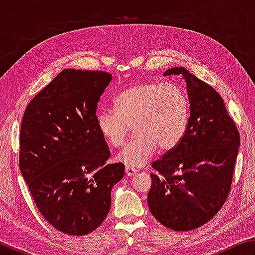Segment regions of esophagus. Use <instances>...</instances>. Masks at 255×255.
<instances>
[{
  "mask_svg": "<svg viewBox=\"0 0 255 255\" xmlns=\"http://www.w3.org/2000/svg\"><path fill=\"white\" fill-rule=\"evenodd\" d=\"M125 172H126V175H128V176H132V175H135V174H136L137 170L135 169V167H131V166H128V165H126V167H125Z\"/></svg>",
  "mask_w": 255,
  "mask_h": 255,
  "instance_id": "obj_1",
  "label": "esophagus"
}]
</instances>
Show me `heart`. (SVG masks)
<instances>
[{
    "mask_svg": "<svg viewBox=\"0 0 255 255\" xmlns=\"http://www.w3.org/2000/svg\"><path fill=\"white\" fill-rule=\"evenodd\" d=\"M115 105L117 111L101 108L98 111L97 126L108 143L119 147L133 125L136 137L116 156L126 165H144L157 147L174 148L187 130L189 101L175 83L137 82L117 94Z\"/></svg>",
    "mask_w": 255,
    "mask_h": 255,
    "instance_id": "1",
    "label": "heart"
}]
</instances>
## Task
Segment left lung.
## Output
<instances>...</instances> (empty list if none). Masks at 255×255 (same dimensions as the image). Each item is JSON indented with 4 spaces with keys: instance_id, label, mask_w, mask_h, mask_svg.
Listing matches in <instances>:
<instances>
[{
    "instance_id": "obj_1",
    "label": "left lung",
    "mask_w": 255,
    "mask_h": 255,
    "mask_svg": "<svg viewBox=\"0 0 255 255\" xmlns=\"http://www.w3.org/2000/svg\"><path fill=\"white\" fill-rule=\"evenodd\" d=\"M183 75L190 103L188 127L174 148L152 163L148 207L173 231L205 225L225 204L239 153L240 133L222 97L183 67L164 75Z\"/></svg>"
}]
</instances>
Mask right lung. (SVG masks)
<instances>
[{"instance_id":"obj_1","label":"right lung","mask_w":255,"mask_h":255,"mask_svg":"<svg viewBox=\"0 0 255 255\" xmlns=\"http://www.w3.org/2000/svg\"><path fill=\"white\" fill-rule=\"evenodd\" d=\"M111 74L66 68L29 102L20 129L19 164L32 199L56 230L72 236L96 231L111 206L123 163L97 126V107Z\"/></svg>"}]
</instances>
